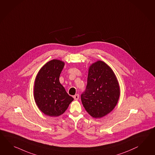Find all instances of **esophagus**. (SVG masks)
<instances>
[{
  "mask_svg": "<svg viewBox=\"0 0 155 155\" xmlns=\"http://www.w3.org/2000/svg\"><path fill=\"white\" fill-rule=\"evenodd\" d=\"M73 97H74V99L75 100H78L79 98V95L78 94H76L73 96Z\"/></svg>",
  "mask_w": 155,
  "mask_h": 155,
  "instance_id": "1",
  "label": "esophagus"
}]
</instances>
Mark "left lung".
<instances>
[{"label":"left lung","mask_w":155,"mask_h":155,"mask_svg":"<svg viewBox=\"0 0 155 155\" xmlns=\"http://www.w3.org/2000/svg\"><path fill=\"white\" fill-rule=\"evenodd\" d=\"M120 87L112 69L104 61H98L88 69L86 90L81 101L88 113L94 118H101L117 105Z\"/></svg>","instance_id":"left-lung-1"}]
</instances>
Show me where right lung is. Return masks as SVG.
<instances>
[{"instance_id": "add662e5", "label": "right lung", "mask_w": 155, "mask_h": 155, "mask_svg": "<svg viewBox=\"0 0 155 155\" xmlns=\"http://www.w3.org/2000/svg\"><path fill=\"white\" fill-rule=\"evenodd\" d=\"M64 65V61L58 59L48 61L40 69L35 81V102L40 111L51 117L64 113L74 100L59 81Z\"/></svg>"}]
</instances>
